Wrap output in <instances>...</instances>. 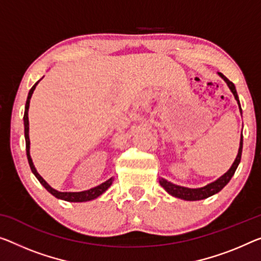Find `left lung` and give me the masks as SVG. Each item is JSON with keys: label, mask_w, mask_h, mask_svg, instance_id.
<instances>
[{"label": "left lung", "mask_w": 261, "mask_h": 261, "mask_svg": "<svg viewBox=\"0 0 261 261\" xmlns=\"http://www.w3.org/2000/svg\"><path fill=\"white\" fill-rule=\"evenodd\" d=\"M218 74H219V77L226 83V85L228 86V89H230V91L232 92V94H233L234 99L237 100L239 111H240V113H242V107H240V101H239L237 91H236L234 84L230 82V80H228L223 73H220V72H218ZM242 151H243V135H240L238 154H237V156H236L234 162L232 163L230 169H228L225 174L220 176L219 178L216 179V181L206 184V186H204L202 188L181 187V186H177V184H174L169 181H167L166 178H162V177H160L159 182H160V184H161V187L163 188V189L168 192V194L174 196V197H176V198H181L184 200L205 199L207 197H210V196H212V195L217 194V192H219L228 182H230V179L232 178V176H233L236 169H237L239 163H240V159H242Z\"/></svg>", "instance_id": "obj_1"}]
</instances>
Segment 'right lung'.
Masks as SVG:
<instances>
[{
    "instance_id": "obj_1",
    "label": "right lung",
    "mask_w": 261,
    "mask_h": 261,
    "mask_svg": "<svg viewBox=\"0 0 261 261\" xmlns=\"http://www.w3.org/2000/svg\"><path fill=\"white\" fill-rule=\"evenodd\" d=\"M41 82V79L38 80L35 85L31 87V90L29 91V94H28L27 98V102H25V111H24V136H25V147H27V158H28V162H29V166L31 168V171L33 174L37 177V179L41 182L42 186L45 188V189L50 192L51 195H54L56 198L58 199H63L66 200V202H73V203H79V202H89V200L98 198L99 196H101L103 192H105L108 188L112 186L114 178L111 177L110 179H107L106 182H103L99 186L91 188L89 190H84V191H78V192H71V191H58L52 188L49 183H47L45 179H44L41 175L38 174V171L36 170V168L34 166L33 159L30 156V139H29V117H28V112H29V106H30V99L33 97V93L37 86V84Z\"/></svg>"
}]
</instances>
